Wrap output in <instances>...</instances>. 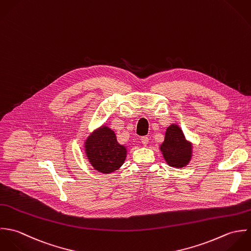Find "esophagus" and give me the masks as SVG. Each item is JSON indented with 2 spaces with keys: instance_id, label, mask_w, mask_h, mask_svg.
<instances>
[{
  "instance_id": "obj_1",
  "label": "esophagus",
  "mask_w": 251,
  "mask_h": 251,
  "mask_svg": "<svg viewBox=\"0 0 251 251\" xmlns=\"http://www.w3.org/2000/svg\"><path fill=\"white\" fill-rule=\"evenodd\" d=\"M142 143H143V145L144 146H147L148 144H149V137H147V136H145V137H142Z\"/></svg>"
}]
</instances>
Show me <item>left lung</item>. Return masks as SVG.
Returning a JSON list of instances; mask_svg holds the SVG:
<instances>
[{
	"label": "left lung",
	"instance_id": "8db88e82",
	"mask_svg": "<svg viewBox=\"0 0 251 251\" xmlns=\"http://www.w3.org/2000/svg\"><path fill=\"white\" fill-rule=\"evenodd\" d=\"M160 150L171 167L182 168L189 163L192 157V145L186 141L181 129L176 124L167 128Z\"/></svg>",
	"mask_w": 251,
	"mask_h": 251
}]
</instances>
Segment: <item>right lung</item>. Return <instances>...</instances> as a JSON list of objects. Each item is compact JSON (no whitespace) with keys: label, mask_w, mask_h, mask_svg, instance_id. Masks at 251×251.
Listing matches in <instances>:
<instances>
[{"label":"right lung","mask_w":251,"mask_h":251,"mask_svg":"<svg viewBox=\"0 0 251 251\" xmlns=\"http://www.w3.org/2000/svg\"><path fill=\"white\" fill-rule=\"evenodd\" d=\"M85 152L93 168L103 174L118 170L127 154L126 148L117 143L114 132L106 126H102L88 137Z\"/></svg>","instance_id":"obj_1"}]
</instances>
